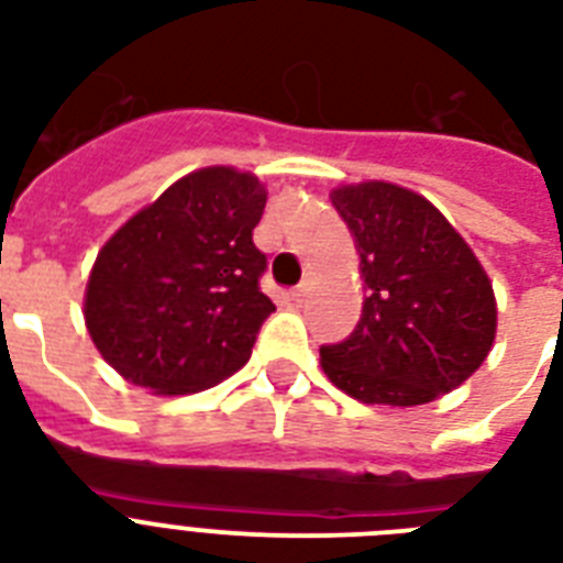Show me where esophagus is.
Wrapping results in <instances>:
<instances>
[{
	"label": "esophagus",
	"mask_w": 563,
	"mask_h": 563,
	"mask_svg": "<svg viewBox=\"0 0 563 563\" xmlns=\"http://www.w3.org/2000/svg\"><path fill=\"white\" fill-rule=\"evenodd\" d=\"M307 291H309L307 283H300L298 289H291V300H295V303H300V300L307 298Z\"/></svg>",
	"instance_id": "1"
}]
</instances>
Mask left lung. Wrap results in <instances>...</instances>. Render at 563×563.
<instances>
[{
  "label": "left lung",
  "mask_w": 563,
  "mask_h": 563,
  "mask_svg": "<svg viewBox=\"0 0 563 563\" xmlns=\"http://www.w3.org/2000/svg\"><path fill=\"white\" fill-rule=\"evenodd\" d=\"M330 198L356 239L368 289L356 330L321 347L330 383L383 406L453 391L497 335V300L471 245L411 189L368 180Z\"/></svg>",
  "instance_id": "left-lung-1"
}]
</instances>
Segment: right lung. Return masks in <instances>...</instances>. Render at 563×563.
I'll use <instances>...</instances> for the list:
<instances>
[{"label":"right lung","instance_id":"obj_1","mask_svg":"<svg viewBox=\"0 0 563 563\" xmlns=\"http://www.w3.org/2000/svg\"><path fill=\"white\" fill-rule=\"evenodd\" d=\"M263 184L247 172L198 169L108 239L92 265L84 321L128 383L201 391L236 374L274 303L260 289L254 228Z\"/></svg>","mask_w":563,"mask_h":563}]
</instances>
